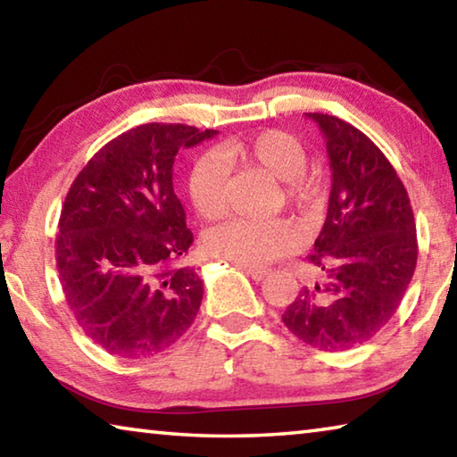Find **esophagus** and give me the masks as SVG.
Segmentation results:
<instances>
[{
    "label": "esophagus",
    "instance_id": "1",
    "mask_svg": "<svg viewBox=\"0 0 457 457\" xmlns=\"http://www.w3.org/2000/svg\"><path fill=\"white\" fill-rule=\"evenodd\" d=\"M239 270H242L244 274H247V276L252 278V280H256V282L264 280V278L268 276V270L266 268H252V266H242V264H239Z\"/></svg>",
    "mask_w": 457,
    "mask_h": 457
}]
</instances>
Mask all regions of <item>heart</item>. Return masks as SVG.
<instances>
[{
  "instance_id": "obj_1",
  "label": "heart",
  "mask_w": 457,
  "mask_h": 457,
  "mask_svg": "<svg viewBox=\"0 0 457 457\" xmlns=\"http://www.w3.org/2000/svg\"><path fill=\"white\" fill-rule=\"evenodd\" d=\"M229 165L256 167L282 185L286 205L298 213H312L322 201V185L306 175V151L296 137L284 130H264L250 138L229 141L218 149ZM187 189L191 204L204 220H220L228 213V177L213 157H201L191 167ZM298 244V234L288 221L229 220L205 236V250L242 266L262 268Z\"/></svg>"
}]
</instances>
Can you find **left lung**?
<instances>
[{
    "mask_svg": "<svg viewBox=\"0 0 457 457\" xmlns=\"http://www.w3.org/2000/svg\"><path fill=\"white\" fill-rule=\"evenodd\" d=\"M327 138L332 187L314 253L320 280L304 286L282 320L319 351L373 338L397 312L417 264L409 195L370 138L332 114L306 112Z\"/></svg>",
    "mask_w": 457,
    "mask_h": 457,
    "instance_id": "obj_1",
    "label": "left lung"
}]
</instances>
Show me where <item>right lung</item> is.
Masks as SVG:
<instances>
[{"label":"right lung","mask_w":457,"mask_h":457,"mask_svg":"<svg viewBox=\"0 0 457 457\" xmlns=\"http://www.w3.org/2000/svg\"><path fill=\"white\" fill-rule=\"evenodd\" d=\"M218 130L149 122L106 143L76 177L60 213L56 264L66 304L100 349L146 359L195 320L204 282L179 266L193 244L173 163Z\"/></svg>","instance_id":"right-lung-1"}]
</instances>
